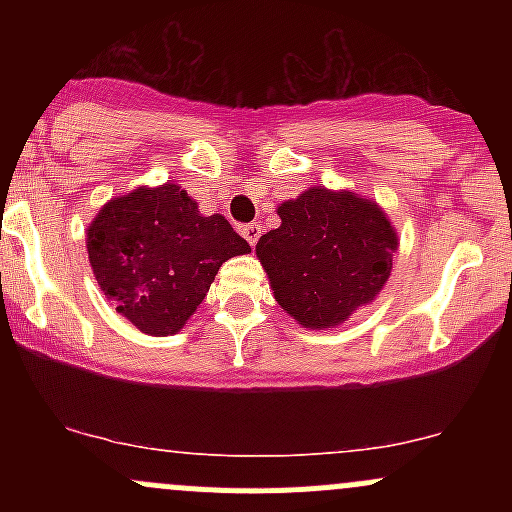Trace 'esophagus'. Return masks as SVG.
I'll return each mask as SVG.
<instances>
[{"mask_svg":"<svg viewBox=\"0 0 512 512\" xmlns=\"http://www.w3.org/2000/svg\"><path fill=\"white\" fill-rule=\"evenodd\" d=\"M240 233H243V238L248 240L250 245H257V240L262 236V226L260 223H248V226L240 228Z\"/></svg>","mask_w":512,"mask_h":512,"instance_id":"obj_1","label":"esophagus"}]
</instances>
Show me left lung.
<instances>
[{
  "label": "left lung",
  "instance_id": "1",
  "mask_svg": "<svg viewBox=\"0 0 512 512\" xmlns=\"http://www.w3.org/2000/svg\"><path fill=\"white\" fill-rule=\"evenodd\" d=\"M281 226L257 240L276 303L308 330H330L373 303L399 238L373 199L315 185L281 202Z\"/></svg>",
  "mask_w": 512,
  "mask_h": 512
}]
</instances>
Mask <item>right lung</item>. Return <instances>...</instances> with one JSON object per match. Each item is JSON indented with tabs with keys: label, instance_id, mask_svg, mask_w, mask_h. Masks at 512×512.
Segmentation results:
<instances>
[{
	"label": "right lung",
	"instance_id": "1",
	"mask_svg": "<svg viewBox=\"0 0 512 512\" xmlns=\"http://www.w3.org/2000/svg\"><path fill=\"white\" fill-rule=\"evenodd\" d=\"M93 276L139 332L178 334L219 267L250 245L221 214L204 216L178 182L142 185L103 204L86 228Z\"/></svg>",
	"mask_w": 512,
	"mask_h": 512
}]
</instances>
